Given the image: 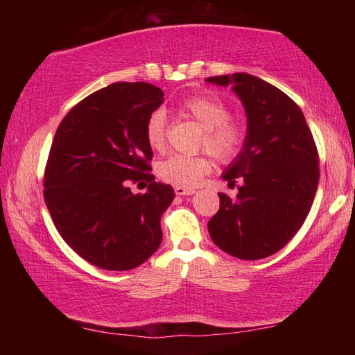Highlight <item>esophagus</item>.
<instances>
[{
  "label": "esophagus",
  "instance_id": "1",
  "mask_svg": "<svg viewBox=\"0 0 355 355\" xmlns=\"http://www.w3.org/2000/svg\"><path fill=\"white\" fill-rule=\"evenodd\" d=\"M196 192V189L192 188H183V186H175V194L177 196H192Z\"/></svg>",
  "mask_w": 355,
  "mask_h": 355
}]
</instances>
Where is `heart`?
Here are the masks:
<instances>
[{
  "label": "heart",
  "instance_id": "1",
  "mask_svg": "<svg viewBox=\"0 0 355 355\" xmlns=\"http://www.w3.org/2000/svg\"><path fill=\"white\" fill-rule=\"evenodd\" d=\"M180 114L196 120L203 133V146L219 161H230L239 153L244 142L241 123L230 120L228 107L219 98L209 95H194L180 105ZM146 139L150 148L163 152L166 148V116L155 111L146 123ZM211 171V163L205 156L173 155L161 161L156 167L158 177L166 183L191 188Z\"/></svg>",
  "mask_w": 355,
  "mask_h": 355
}]
</instances>
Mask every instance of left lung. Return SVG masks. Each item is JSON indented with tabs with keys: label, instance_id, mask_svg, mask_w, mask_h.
<instances>
[{
	"label": "left lung",
	"instance_id": "1",
	"mask_svg": "<svg viewBox=\"0 0 355 355\" xmlns=\"http://www.w3.org/2000/svg\"><path fill=\"white\" fill-rule=\"evenodd\" d=\"M241 100L248 130L241 152L225 167L235 199L219 192V211L208 222L219 249L241 260L275 254L302 227L313 203L320 161L300 107L272 84L249 73L207 78Z\"/></svg>",
	"mask_w": 355,
	"mask_h": 355
}]
</instances>
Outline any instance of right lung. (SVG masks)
Here are the masks:
<instances>
[{"label": "right lung", "instance_id": "obj_1", "mask_svg": "<svg viewBox=\"0 0 355 355\" xmlns=\"http://www.w3.org/2000/svg\"><path fill=\"white\" fill-rule=\"evenodd\" d=\"M164 92L148 83H114L71 107L59 123L45 169V203L59 235L94 266L128 271L163 241L161 216L175 197L147 161L150 114ZM147 179L146 195L130 181Z\"/></svg>", "mask_w": 355, "mask_h": 355}]
</instances>
